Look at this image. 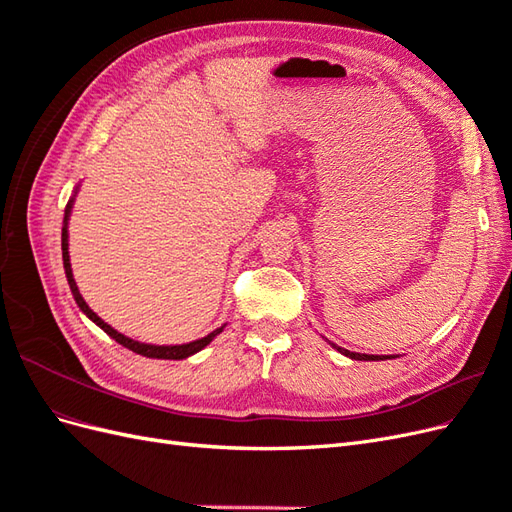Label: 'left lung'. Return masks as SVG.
Listing matches in <instances>:
<instances>
[{
    "mask_svg": "<svg viewBox=\"0 0 512 512\" xmlns=\"http://www.w3.org/2000/svg\"><path fill=\"white\" fill-rule=\"evenodd\" d=\"M333 348H337L339 352L342 354H346V356H350V359H354V361H384V359H391L389 354H361V352H350V350H344V348H339V346H333Z\"/></svg>",
    "mask_w": 512,
    "mask_h": 512,
    "instance_id": "obj_1",
    "label": "left lung"
}]
</instances>
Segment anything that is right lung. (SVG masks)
<instances>
[{"mask_svg":"<svg viewBox=\"0 0 512 512\" xmlns=\"http://www.w3.org/2000/svg\"><path fill=\"white\" fill-rule=\"evenodd\" d=\"M72 203H74V198L70 200L68 207H66L64 228H61V256H64L66 277H68V284H70V290H72V297H74L76 305H79V307H81V312H83L89 320H94L106 335H111V337L115 339V342H117V344H121L123 348H128V350H132V352H136V354H143V356H147V359H168V361H179V359H188V356L196 354L198 350H203L215 335H220V333L224 331V327H220V329H215L213 333H209L207 337H200V339H196V342L181 344V346H153V344H141V342H134V339H130V337H126V335H121L119 331H115V329L111 327V324H106V322H104V320L94 312V309H91V307L85 303V299L81 297V292H79V286H76V282H74V275H72L70 254H68V218H70V211H72Z\"/></svg>","mask_w":512,"mask_h":512,"instance_id":"right-lung-1","label":"right lung"}]
</instances>
